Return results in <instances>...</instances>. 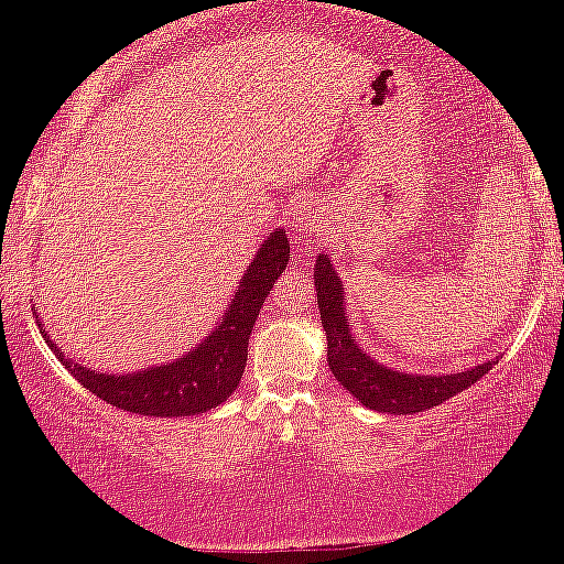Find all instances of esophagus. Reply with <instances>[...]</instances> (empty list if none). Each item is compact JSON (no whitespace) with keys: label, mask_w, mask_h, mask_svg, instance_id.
I'll use <instances>...</instances> for the list:
<instances>
[{"label":"esophagus","mask_w":564,"mask_h":564,"mask_svg":"<svg viewBox=\"0 0 564 564\" xmlns=\"http://www.w3.org/2000/svg\"><path fill=\"white\" fill-rule=\"evenodd\" d=\"M296 225H300L302 230H318V228H321V215H318V209H313V206H307V209H302L300 217H296Z\"/></svg>","instance_id":"esophagus-1"}]
</instances>
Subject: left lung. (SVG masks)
I'll return each instance as SVG.
<instances>
[{"mask_svg": "<svg viewBox=\"0 0 564 564\" xmlns=\"http://www.w3.org/2000/svg\"><path fill=\"white\" fill-rule=\"evenodd\" d=\"M313 270L321 323L328 345V368L339 379V384L347 387L349 394H355L366 408L398 413V416L426 411V408H435L453 394L464 392L496 366V360H488L469 371L445 373V377H422V373H403L379 366L377 360H371V355L355 345V336L347 326L345 289L332 268V260L321 254Z\"/></svg>", "mask_w": 564, "mask_h": 564, "instance_id": "obj_1", "label": "left lung"}]
</instances>
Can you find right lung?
Returning a JSON list of instances; mask_svg holds the SVG:
<instances>
[{
    "label": "right lung",
    "instance_id": "right-lung-1",
    "mask_svg": "<svg viewBox=\"0 0 564 564\" xmlns=\"http://www.w3.org/2000/svg\"><path fill=\"white\" fill-rule=\"evenodd\" d=\"M286 264V230L275 228L251 260L249 270L241 278V286L236 289V296L215 332L193 352L183 355L170 366L145 368L138 373H124V377L89 371L66 358L44 328L42 334L61 358V364L106 403L124 408L129 413H140V416H196V413H206L209 408L225 403L241 384L251 328H254L257 315Z\"/></svg>",
    "mask_w": 564,
    "mask_h": 564
}]
</instances>
